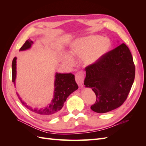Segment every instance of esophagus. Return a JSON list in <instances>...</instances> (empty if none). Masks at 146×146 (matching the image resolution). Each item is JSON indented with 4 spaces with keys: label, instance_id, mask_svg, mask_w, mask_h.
Listing matches in <instances>:
<instances>
[{
    "label": "esophagus",
    "instance_id": "esophagus-1",
    "mask_svg": "<svg viewBox=\"0 0 146 146\" xmlns=\"http://www.w3.org/2000/svg\"><path fill=\"white\" fill-rule=\"evenodd\" d=\"M75 80L77 84L80 86H82L83 80H84V75H83V74L82 72L77 73L75 75Z\"/></svg>",
    "mask_w": 146,
    "mask_h": 146
}]
</instances>
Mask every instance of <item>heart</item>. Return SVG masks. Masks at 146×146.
I'll use <instances>...</instances> for the list:
<instances>
[{
	"instance_id": "heart-1",
	"label": "heart",
	"mask_w": 146,
	"mask_h": 146,
	"mask_svg": "<svg viewBox=\"0 0 146 146\" xmlns=\"http://www.w3.org/2000/svg\"><path fill=\"white\" fill-rule=\"evenodd\" d=\"M111 40L100 35H92L75 40L70 46V53L75 56H80L82 63L90 66L97 63L110 50ZM62 60L65 64L71 66L73 64L72 56L64 53Z\"/></svg>"
}]
</instances>
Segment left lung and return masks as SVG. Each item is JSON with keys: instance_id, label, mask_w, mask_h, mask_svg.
I'll return each mask as SVG.
<instances>
[{"instance_id": "left-lung-1", "label": "left lung", "mask_w": 146, "mask_h": 146, "mask_svg": "<svg viewBox=\"0 0 146 146\" xmlns=\"http://www.w3.org/2000/svg\"><path fill=\"white\" fill-rule=\"evenodd\" d=\"M85 87L92 88L97 97L91 109L106 113L123 104L135 78L131 52L124 43L105 54L95 64L85 68Z\"/></svg>"}]
</instances>
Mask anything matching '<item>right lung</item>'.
I'll list each match as a JSON object with an SVG mask.
<instances>
[{
	"instance_id": "obj_1",
	"label": "right lung",
	"mask_w": 146,
	"mask_h": 146,
	"mask_svg": "<svg viewBox=\"0 0 146 146\" xmlns=\"http://www.w3.org/2000/svg\"><path fill=\"white\" fill-rule=\"evenodd\" d=\"M34 42L29 39L25 42L23 46L20 48V51L28 50ZM17 58L15 57L12 63V82L15 85V80L17 76ZM78 88L75 79V75L72 73H56L54 82V92L51 102L46 105L44 107L38 108L32 107L27 104L25 101L23 100L19 94L16 92L19 100L24 107L32 111L36 115L42 118H51L56 115L59 111L63 108L64 103L66 98L73 92Z\"/></svg>"
}]
</instances>
